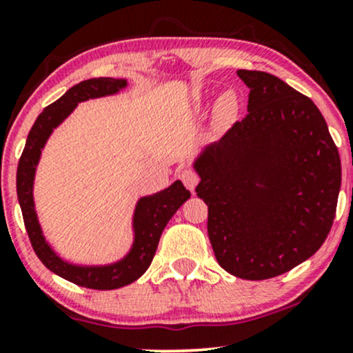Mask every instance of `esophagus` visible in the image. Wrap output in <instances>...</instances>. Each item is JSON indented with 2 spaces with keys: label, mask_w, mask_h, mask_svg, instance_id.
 <instances>
[{
  "label": "esophagus",
  "mask_w": 353,
  "mask_h": 353,
  "mask_svg": "<svg viewBox=\"0 0 353 353\" xmlns=\"http://www.w3.org/2000/svg\"><path fill=\"white\" fill-rule=\"evenodd\" d=\"M179 177L189 190H194L196 189V185L199 184V174L194 171V169H182L179 172Z\"/></svg>",
  "instance_id": "1"
}]
</instances>
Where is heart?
I'll return each mask as SVG.
<instances>
[{"instance_id":"obj_1","label":"heart","mask_w":353,"mask_h":353,"mask_svg":"<svg viewBox=\"0 0 353 353\" xmlns=\"http://www.w3.org/2000/svg\"><path fill=\"white\" fill-rule=\"evenodd\" d=\"M234 109H236V98L232 94H225L219 103V111H221V114L229 116L232 114Z\"/></svg>"}]
</instances>
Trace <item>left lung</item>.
Here are the masks:
<instances>
[{
	"mask_svg": "<svg viewBox=\"0 0 353 353\" xmlns=\"http://www.w3.org/2000/svg\"><path fill=\"white\" fill-rule=\"evenodd\" d=\"M247 114L194 163L219 265L265 281L312 257L335 219L342 165L319 108L277 76L239 70Z\"/></svg>",
	"mask_w": 353,
	"mask_h": 353,
	"instance_id": "8db88e82",
	"label": "left lung"
}]
</instances>
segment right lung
I'll use <instances>...</instances> for the list:
<instances>
[{"label": "right lung", "instance_id": "obj_1", "mask_svg": "<svg viewBox=\"0 0 353 353\" xmlns=\"http://www.w3.org/2000/svg\"><path fill=\"white\" fill-rule=\"evenodd\" d=\"M125 84H128L125 79L114 78L81 81L79 84L68 89L58 101L44 108L28 134L26 145L19 157L18 172H16V192H18V201L21 205L24 228H26L28 237H30L31 245H33L39 261L59 277L66 279L76 285L94 290L119 289V287L137 281L151 265L161 234L168 222L171 221L176 210L190 197V192L182 185V182L176 181L171 188L139 199L134 210V244H132L131 252L116 264L103 267L72 265L59 259L48 245L41 228H39L33 202L34 171L39 156H41V149L46 144L52 129L71 114L76 104L81 101L114 94Z\"/></svg>", "mask_w": 353, "mask_h": 353}]
</instances>
